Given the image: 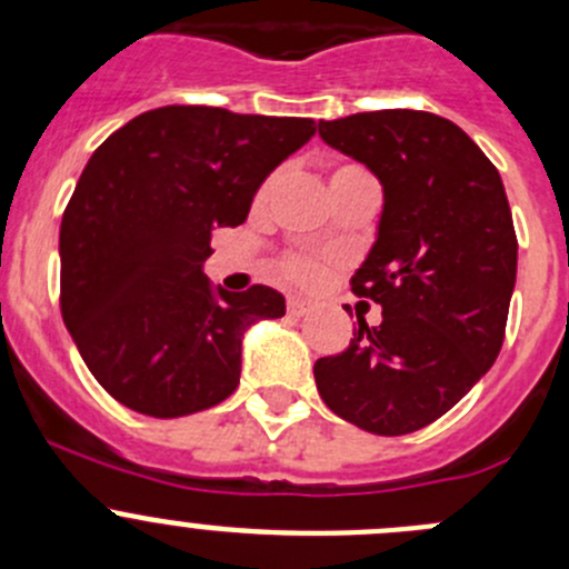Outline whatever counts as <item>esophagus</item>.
Segmentation results:
<instances>
[{"label":"esophagus","instance_id":"esophagus-1","mask_svg":"<svg viewBox=\"0 0 569 569\" xmlns=\"http://www.w3.org/2000/svg\"><path fill=\"white\" fill-rule=\"evenodd\" d=\"M286 311H289V317H306V313H311V302L300 300V297H289Z\"/></svg>","mask_w":569,"mask_h":569}]
</instances>
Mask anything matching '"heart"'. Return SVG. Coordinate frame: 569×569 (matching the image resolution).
Returning a JSON list of instances; mask_svg holds the SVG:
<instances>
[{
	"mask_svg": "<svg viewBox=\"0 0 569 569\" xmlns=\"http://www.w3.org/2000/svg\"><path fill=\"white\" fill-rule=\"evenodd\" d=\"M278 274L295 286H313L327 274V261L313 256H286L278 261Z\"/></svg>",
	"mask_w": 569,
	"mask_h": 569,
	"instance_id": "heart-1",
	"label": "heart"
}]
</instances>
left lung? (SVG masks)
Here are the masks:
<instances>
[{"label":"left lung","mask_w":569,"mask_h":569,"mask_svg":"<svg viewBox=\"0 0 569 569\" xmlns=\"http://www.w3.org/2000/svg\"><path fill=\"white\" fill-rule=\"evenodd\" d=\"M319 137L382 183L377 242L352 291L382 306L343 352L313 366L336 416L410 435L449 412L496 363L518 274V237L496 164L451 120L380 109L319 120Z\"/></svg>","instance_id":"left-lung-1"}]
</instances>
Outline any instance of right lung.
<instances>
[{
    "instance_id": "add662e5",
    "label": "right lung",
    "mask_w": 569,
    "mask_h": 569,
    "mask_svg": "<svg viewBox=\"0 0 569 569\" xmlns=\"http://www.w3.org/2000/svg\"><path fill=\"white\" fill-rule=\"evenodd\" d=\"M313 134L311 118L173 104L96 148L62 214L60 311L112 399L181 418L237 391L244 330L286 300L214 289L211 231L242 226L263 178Z\"/></svg>"
}]
</instances>
